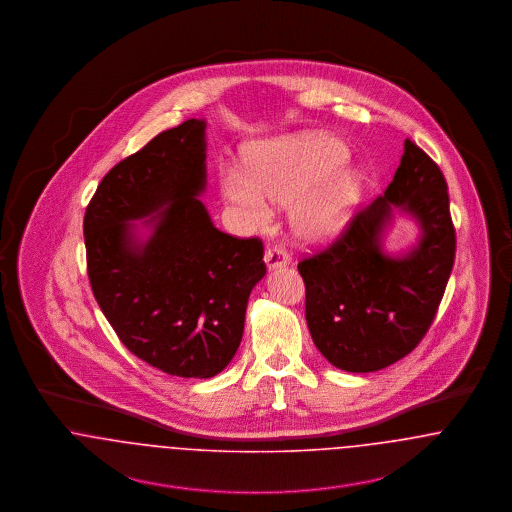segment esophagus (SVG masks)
<instances>
[{
	"mask_svg": "<svg viewBox=\"0 0 512 512\" xmlns=\"http://www.w3.org/2000/svg\"><path fill=\"white\" fill-rule=\"evenodd\" d=\"M290 263H292V259L282 247H270L265 251V265H267L268 270L288 267Z\"/></svg>",
	"mask_w": 512,
	"mask_h": 512,
	"instance_id": "1",
	"label": "esophagus"
}]
</instances>
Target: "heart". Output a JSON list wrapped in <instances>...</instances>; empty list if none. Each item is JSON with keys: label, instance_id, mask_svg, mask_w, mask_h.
<instances>
[{"label": "heart", "instance_id": "obj_1", "mask_svg": "<svg viewBox=\"0 0 512 512\" xmlns=\"http://www.w3.org/2000/svg\"><path fill=\"white\" fill-rule=\"evenodd\" d=\"M245 167H222V197L249 224L265 226L270 207H290L293 236L305 245L332 244L353 219L365 180L345 167L349 149L326 134L259 140L245 147Z\"/></svg>", "mask_w": 512, "mask_h": 512}]
</instances>
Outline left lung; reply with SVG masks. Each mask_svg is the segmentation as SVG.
I'll list each match as a JSON object with an SVG mask.
<instances>
[{"mask_svg":"<svg viewBox=\"0 0 512 512\" xmlns=\"http://www.w3.org/2000/svg\"><path fill=\"white\" fill-rule=\"evenodd\" d=\"M397 216L417 242L390 252ZM455 261L449 194L438 165L405 140L386 194L361 211L340 240L299 263L305 318L318 351L345 372H374L409 355L428 332Z\"/></svg>","mask_w":512,"mask_h":512,"instance_id":"8db88e82","label":"left lung"}]
</instances>
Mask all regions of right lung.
I'll return each mask as SVG.
<instances>
[{
	"instance_id": "obj_1",
	"label": "right lung",
	"mask_w": 512,
	"mask_h": 512,
	"mask_svg": "<svg viewBox=\"0 0 512 512\" xmlns=\"http://www.w3.org/2000/svg\"><path fill=\"white\" fill-rule=\"evenodd\" d=\"M207 121L157 134L105 174L84 215L99 309L130 353L171 376L213 378L244 336L263 244L220 232L207 188Z\"/></svg>"
}]
</instances>
